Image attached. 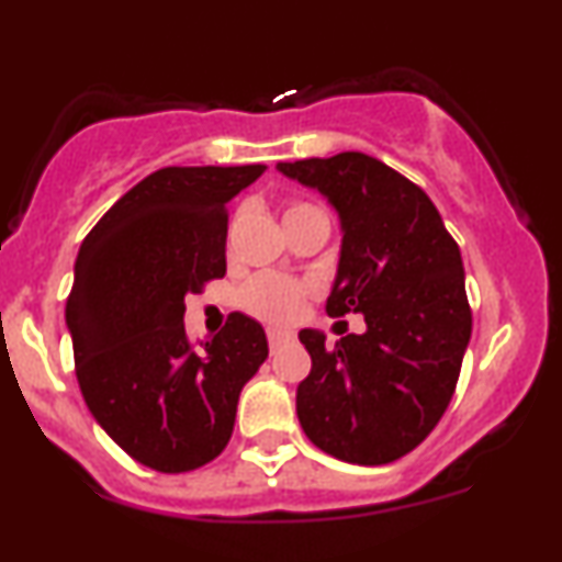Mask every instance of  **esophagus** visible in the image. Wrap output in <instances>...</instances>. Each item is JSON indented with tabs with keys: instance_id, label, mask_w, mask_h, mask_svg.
Segmentation results:
<instances>
[{
	"instance_id": "esophagus-1",
	"label": "esophagus",
	"mask_w": 562,
	"mask_h": 562,
	"mask_svg": "<svg viewBox=\"0 0 562 562\" xmlns=\"http://www.w3.org/2000/svg\"><path fill=\"white\" fill-rule=\"evenodd\" d=\"M293 338V333L290 330H280V327H269L267 330V340H269V348H280L282 344H288V340Z\"/></svg>"
}]
</instances>
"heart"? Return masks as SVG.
Returning a JSON list of instances; mask_svg holds the SVG:
<instances>
[{"instance_id": "1", "label": "heart", "mask_w": 562, "mask_h": 562, "mask_svg": "<svg viewBox=\"0 0 562 562\" xmlns=\"http://www.w3.org/2000/svg\"><path fill=\"white\" fill-rule=\"evenodd\" d=\"M314 205L295 203L285 211V216L299 214V211H308ZM306 288L299 282L282 280L274 274H259L240 290V306L250 312L254 317L269 319V322H290L299 314Z\"/></svg>"}]
</instances>
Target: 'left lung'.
Instances as JSON below:
<instances>
[{
    "label": "left lung",
    "mask_w": 562,
    "mask_h": 562,
    "mask_svg": "<svg viewBox=\"0 0 562 562\" xmlns=\"http://www.w3.org/2000/svg\"><path fill=\"white\" fill-rule=\"evenodd\" d=\"M338 211L340 259L327 314H364L335 348L301 330L312 372L295 412L314 447L385 465L425 441L447 412L470 344L465 269L441 214L415 182L364 153L277 164Z\"/></svg>",
    "instance_id": "left-lung-1"
}]
</instances>
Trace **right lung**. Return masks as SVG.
Masks as SVG:
<instances>
[{
  "label": "right lung",
  "mask_w": 562,
  "mask_h": 562,
  "mask_svg": "<svg viewBox=\"0 0 562 562\" xmlns=\"http://www.w3.org/2000/svg\"><path fill=\"white\" fill-rule=\"evenodd\" d=\"M267 166H169L134 184L83 237L66 303L79 389L142 465L187 473L229 443L243 385L269 357L235 312L214 338L184 333V295L227 272V203Z\"/></svg>",
  "instance_id": "1"
}]
</instances>
